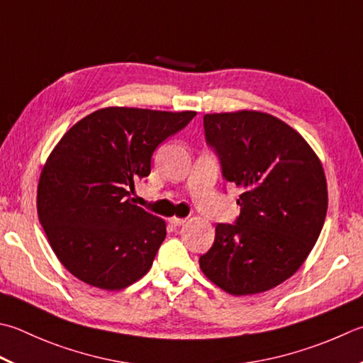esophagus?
Returning a JSON list of instances; mask_svg holds the SVG:
<instances>
[{
  "label": "esophagus",
  "instance_id": "34e87169",
  "mask_svg": "<svg viewBox=\"0 0 363 363\" xmlns=\"http://www.w3.org/2000/svg\"><path fill=\"white\" fill-rule=\"evenodd\" d=\"M168 222L174 225V226H181L184 222H186V218H181V217H169Z\"/></svg>",
  "mask_w": 363,
  "mask_h": 363
}]
</instances>
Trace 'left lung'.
<instances>
[{
    "label": "left lung",
    "instance_id": "obj_1",
    "mask_svg": "<svg viewBox=\"0 0 363 363\" xmlns=\"http://www.w3.org/2000/svg\"><path fill=\"white\" fill-rule=\"evenodd\" d=\"M204 132L225 179L240 190V216L216 226L200 267L228 294L264 293L299 271L321 234L323 163L299 132L264 111L209 113Z\"/></svg>",
    "mask_w": 363,
    "mask_h": 363
}]
</instances>
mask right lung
Here are the masks:
<instances>
[{
  "label": "right lung",
  "mask_w": 363,
  "mask_h": 363,
  "mask_svg": "<svg viewBox=\"0 0 363 363\" xmlns=\"http://www.w3.org/2000/svg\"><path fill=\"white\" fill-rule=\"evenodd\" d=\"M195 116L106 106L53 147L39 177L38 216L56 258L78 280L119 291L151 269L167 223L133 204L130 190L151 173L155 147Z\"/></svg>",
  "instance_id": "obj_1"
}]
</instances>
